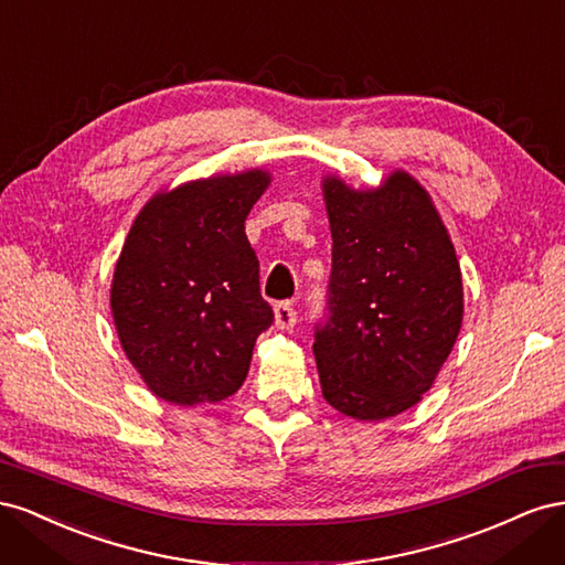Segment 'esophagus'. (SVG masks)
<instances>
[{
    "label": "esophagus",
    "instance_id": "1",
    "mask_svg": "<svg viewBox=\"0 0 565 565\" xmlns=\"http://www.w3.org/2000/svg\"><path fill=\"white\" fill-rule=\"evenodd\" d=\"M276 324L280 330H289V328H295V322H297V311L292 309V303L289 301H280V303H276Z\"/></svg>",
    "mask_w": 565,
    "mask_h": 565
}]
</instances>
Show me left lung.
<instances>
[{
	"label": "left lung",
	"instance_id": "left-lung-1",
	"mask_svg": "<svg viewBox=\"0 0 565 565\" xmlns=\"http://www.w3.org/2000/svg\"><path fill=\"white\" fill-rule=\"evenodd\" d=\"M332 270L313 353L322 396L341 415L377 422L431 388L461 328V276L446 226L403 172L382 191L324 181Z\"/></svg>",
	"mask_w": 565,
	"mask_h": 565
}]
</instances>
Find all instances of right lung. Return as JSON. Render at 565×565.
<instances>
[{"instance_id":"obj_1","label":"right lung","mask_w":565,"mask_h":565,"mask_svg":"<svg viewBox=\"0 0 565 565\" xmlns=\"http://www.w3.org/2000/svg\"><path fill=\"white\" fill-rule=\"evenodd\" d=\"M268 177L247 172L174 188L136 216L110 306L131 365L177 405L224 401L243 386L254 341L273 324L245 218Z\"/></svg>"}]
</instances>
